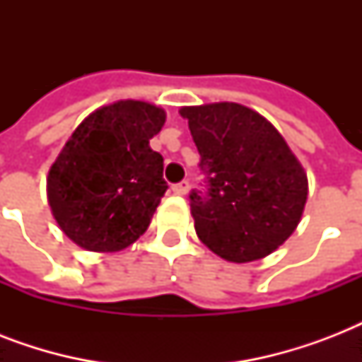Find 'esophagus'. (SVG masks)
I'll return each mask as SVG.
<instances>
[{"instance_id":"1","label":"esophagus","mask_w":362,"mask_h":362,"mask_svg":"<svg viewBox=\"0 0 362 362\" xmlns=\"http://www.w3.org/2000/svg\"><path fill=\"white\" fill-rule=\"evenodd\" d=\"M173 192H175L176 195H186V193L189 192V182L187 180L178 182V184H175V186H173Z\"/></svg>"}]
</instances>
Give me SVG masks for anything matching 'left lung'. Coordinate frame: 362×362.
I'll list each match as a JSON object with an SVG mask.
<instances>
[{"label": "left lung", "mask_w": 362, "mask_h": 362, "mask_svg": "<svg viewBox=\"0 0 362 362\" xmlns=\"http://www.w3.org/2000/svg\"><path fill=\"white\" fill-rule=\"evenodd\" d=\"M199 150L203 189L189 204L197 237L220 257L247 263L272 253L297 229L308 178L284 136L238 103L184 107Z\"/></svg>", "instance_id": "8db88e82"}]
</instances>
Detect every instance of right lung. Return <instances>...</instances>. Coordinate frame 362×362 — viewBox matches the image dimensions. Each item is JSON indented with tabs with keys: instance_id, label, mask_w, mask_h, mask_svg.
<instances>
[{
	"instance_id": "right-lung-1",
	"label": "right lung",
	"mask_w": 362,
	"mask_h": 362,
	"mask_svg": "<svg viewBox=\"0 0 362 362\" xmlns=\"http://www.w3.org/2000/svg\"><path fill=\"white\" fill-rule=\"evenodd\" d=\"M165 112L118 101L88 116L50 167L48 204L62 231L90 252H120L146 231L167 192L150 139Z\"/></svg>"
}]
</instances>
